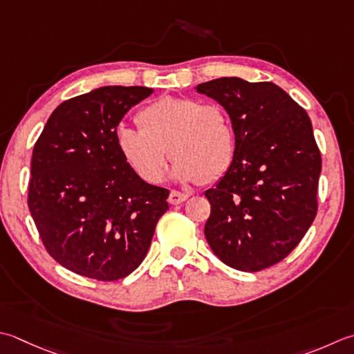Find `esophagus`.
<instances>
[{"mask_svg": "<svg viewBox=\"0 0 354 354\" xmlns=\"http://www.w3.org/2000/svg\"><path fill=\"white\" fill-rule=\"evenodd\" d=\"M187 198H189V195H185V193L173 190V192H170V195H169V203L171 205H178V204H183Z\"/></svg>", "mask_w": 354, "mask_h": 354, "instance_id": "1", "label": "esophagus"}]
</instances>
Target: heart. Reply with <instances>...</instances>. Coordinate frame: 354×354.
Masks as SVG:
<instances>
[{"label": "heart", "instance_id": "obj_1", "mask_svg": "<svg viewBox=\"0 0 354 354\" xmlns=\"http://www.w3.org/2000/svg\"><path fill=\"white\" fill-rule=\"evenodd\" d=\"M140 130L120 126L116 145L142 181L162 179L169 150L175 158L171 176L181 183H210L230 167L234 131L230 116L218 104L193 98H161L136 116Z\"/></svg>", "mask_w": 354, "mask_h": 354}]
</instances>
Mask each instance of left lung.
<instances>
[{"instance_id": "obj_1", "label": "left lung", "mask_w": 354, "mask_h": 354, "mask_svg": "<svg viewBox=\"0 0 354 354\" xmlns=\"http://www.w3.org/2000/svg\"><path fill=\"white\" fill-rule=\"evenodd\" d=\"M230 116L234 156L214 189L204 233L228 267L259 272L299 244L315 221L321 153L311 121L273 82L236 76L196 87Z\"/></svg>"}]
</instances>
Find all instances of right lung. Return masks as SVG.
I'll return each instance as SVG.
<instances>
[{"instance_id":"1","label":"right lung","mask_w":354,"mask_h":354,"mask_svg":"<svg viewBox=\"0 0 354 354\" xmlns=\"http://www.w3.org/2000/svg\"><path fill=\"white\" fill-rule=\"evenodd\" d=\"M149 87L106 86L61 102L32 153L29 210L52 258L98 281L126 278L149 252L169 190L126 162L116 130Z\"/></svg>"}]
</instances>
